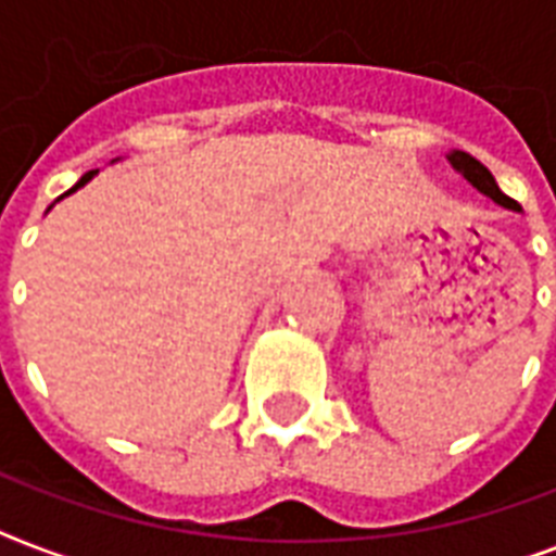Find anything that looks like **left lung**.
I'll return each instance as SVG.
<instances>
[{
    "mask_svg": "<svg viewBox=\"0 0 556 556\" xmlns=\"http://www.w3.org/2000/svg\"><path fill=\"white\" fill-rule=\"evenodd\" d=\"M450 164L462 173V176L467 178V181H473L479 190L484 192V195H491L493 201H500L502 207L508 210H519V204L514 199H508L505 192L496 187V181H493L491 169L484 167V164H479V161L473 159V155H467V152H450Z\"/></svg>",
    "mask_w": 556,
    "mask_h": 556,
    "instance_id": "obj_1",
    "label": "left lung"
}]
</instances>
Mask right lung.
<instances>
[{"instance_id": "right-lung-1", "label": "right lung", "mask_w": 556, "mask_h": 556, "mask_svg": "<svg viewBox=\"0 0 556 556\" xmlns=\"http://www.w3.org/2000/svg\"><path fill=\"white\" fill-rule=\"evenodd\" d=\"M91 176H94V169H91V173H86V176H83V178H80V181H77V185H74V187H72V190H68V192H74V190H77V187H83V185H86V181H89V178H91ZM68 192H65V195H68Z\"/></svg>"}]
</instances>
